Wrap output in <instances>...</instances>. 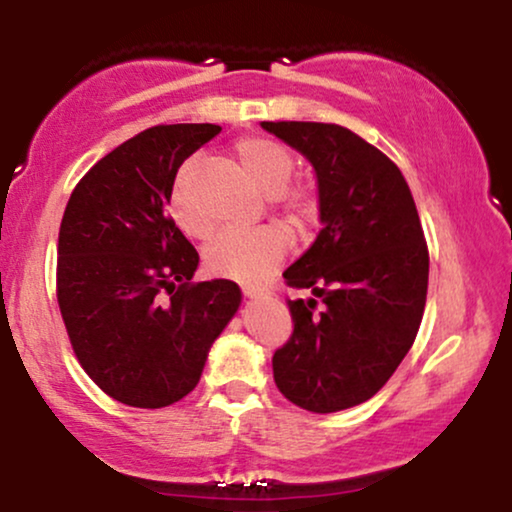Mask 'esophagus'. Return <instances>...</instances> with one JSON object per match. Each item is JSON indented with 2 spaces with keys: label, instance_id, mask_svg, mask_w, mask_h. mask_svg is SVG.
<instances>
[{
  "label": "esophagus",
  "instance_id": "obj_1",
  "mask_svg": "<svg viewBox=\"0 0 512 512\" xmlns=\"http://www.w3.org/2000/svg\"><path fill=\"white\" fill-rule=\"evenodd\" d=\"M243 296L250 298V301H262V298H269V296H272V293H269L267 289H255V286H245Z\"/></svg>",
  "mask_w": 512,
  "mask_h": 512
}]
</instances>
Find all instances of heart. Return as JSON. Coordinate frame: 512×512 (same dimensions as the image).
<instances>
[{
  "mask_svg": "<svg viewBox=\"0 0 512 512\" xmlns=\"http://www.w3.org/2000/svg\"><path fill=\"white\" fill-rule=\"evenodd\" d=\"M240 166L245 173L260 185L267 195H274L279 209L298 226L308 223L315 216V197L308 187L289 185L293 175V154L284 144L267 137H245L233 146ZM195 175L197 163H185L175 175L170 187L168 207L173 221L185 236L207 238L211 233V223L199 211L195 197ZM291 248L289 233L281 226H262L255 231H231L221 233L204 250V267L209 274L221 279L243 281L255 284L262 281L279 267L286 252Z\"/></svg>",
  "mask_w": 512,
  "mask_h": 512,
  "instance_id": "obj_1",
  "label": "heart"
}]
</instances>
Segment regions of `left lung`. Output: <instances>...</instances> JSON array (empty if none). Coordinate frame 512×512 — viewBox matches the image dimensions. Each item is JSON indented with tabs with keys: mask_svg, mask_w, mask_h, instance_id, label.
Listing matches in <instances>:
<instances>
[{
	"mask_svg": "<svg viewBox=\"0 0 512 512\" xmlns=\"http://www.w3.org/2000/svg\"><path fill=\"white\" fill-rule=\"evenodd\" d=\"M315 168L322 231L284 272L293 334L272 358L296 407L332 414L366 402L409 354L424 317L428 248L402 170L351 129L262 122Z\"/></svg>",
	"mask_w": 512,
	"mask_h": 512,
	"instance_id": "1",
	"label": "left lung"
}]
</instances>
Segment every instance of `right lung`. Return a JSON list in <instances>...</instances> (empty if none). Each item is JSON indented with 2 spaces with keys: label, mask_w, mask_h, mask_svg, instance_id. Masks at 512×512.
Segmentation results:
<instances>
[{
  "label": "right lung",
  "mask_w": 512,
  "mask_h": 512,
  "mask_svg": "<svg viewBox=\"0 0 512 512\" xmlns=\"http://www.w3.org/2000/svg\"><path fill=\"white\" fill-rule=\"evenodd\" d=\"M219 125H158L103 156L69 197L57 303L81 368L105 395L161 409L195 390L240 308L236 281L192 284L199 255L166 214L178 168Z\"/></svg>",
  "instance_id": "obj_1"
}]
</instances>
